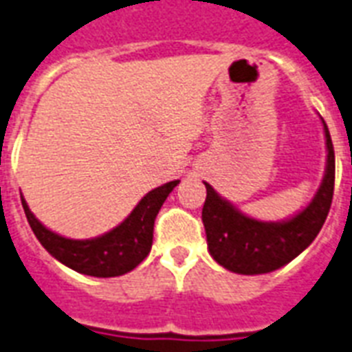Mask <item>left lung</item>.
Masks as SVG:
<instances>
[{"label": "left lung", "mask_w": 352, "mask_h": 352, "mask_svg": "<svg viewBox=\"0 0 352 352\" xmlns=\"http://www.w3.org/2000/svg\"><path fill=\"white\" fill-rule=\"evenodd\" d=\"M322 124L329 149L327 173L311 203L287 222L267 223L248 218L205 183L207 199L201 220L214 261L236 274H265L293 261L314 242L329 216L336 179L334 145L329 126L324 121Z\"/></svg>", "instance_id": "left-lung-1"}]
</instances>
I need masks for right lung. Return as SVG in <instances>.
<instances>
[{
    "mask_svg": "<svg viewBox=\"0 0 352 352\" xmlns=\"http://www.w3.org/2000/svg\"><path fill=\"white\" fill-rule=\"evenodd\" d=\"M177 184L179 181H171L164 186L151 190L121 226L91 241H72V239L56 235L54 231L46 229L38 222L23 199L22 207L38 242L57 261H61L82 274L113 278V276L126 274L132 269H136L138 265L149 256L151 246H153L155 218L162 203L166 201V197L169 196V192L175 188Z\"/></svg>",
    "mask_w": 352,
    "mask_h": 352,
    "instance_id": "1",
    "label": "right lung"
}]
</instances>
